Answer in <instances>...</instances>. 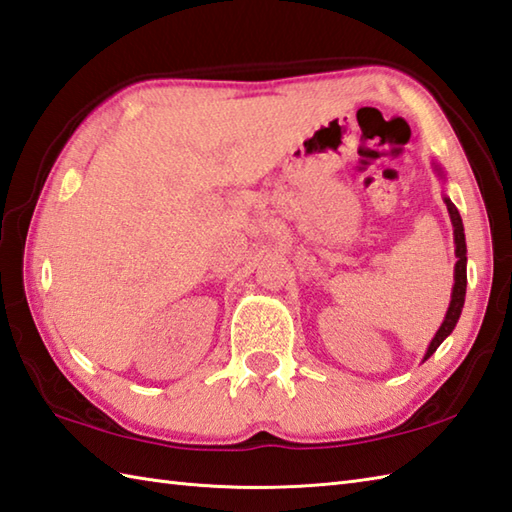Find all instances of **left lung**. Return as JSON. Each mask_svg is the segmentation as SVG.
I'll list each match as a JSON object with an SVG mask.
<instances>
[{"mask_svg":"<svg viewBox=\"0 0 512 512\" xmlns=\"http://www.w3.org/2000/svg\"><path fill=\"white\" fill-rule=\"evenodd\" d=\"M435 172L442 174L440 165H433ZM444 203L448 207V214H451V223H453V238H455V285H453V294H451V305H448V311L444 316L442 327L437 329L435 338L431 340L429 349H426L424 360H429L433 353L437 351V347L446 340V336H451V331L455 329L457 320H460L462 307H464V296H466V238H464V225H462V216L457 212V207L451 203V198H444Z\"/></svg>","mask_w":512,"mask_h":512,"instance_id":"1","label":"left lung"}]
</instances>
